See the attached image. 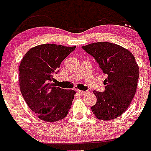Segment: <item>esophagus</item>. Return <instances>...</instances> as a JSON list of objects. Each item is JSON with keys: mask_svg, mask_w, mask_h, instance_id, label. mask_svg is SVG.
<instances>
[{"mask_svg": "<svg viewBox=\"0 0 151 151\" xmlns=\"http://www.w3.org/2000/svg\"><path fill=\"white\" fill-rule=\"evenodd\" d=\"M78 92L80 95H82V96H84V95L87 94L88 93V92H86V91H81V90H78Z\"/></svg>", "mask_w": 151, "mask_h": 151, "instance_id": "esophagus-1", "label": "esophagus"}]
</instances>
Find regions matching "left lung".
<instances>
[{
	"label": "left lung",
	"instance_id": "1",
	"mask_svg": "<svg viewBox=\"0 0 151 151\" xmlns=\"http://www.w3.org/2000/svg\"><path fill=\"white\" fill-rule=\"evenodd\" d=\"M82 48L94 57L107 75L105 91L93 92L97 101L91 110L99 119H114L128 109L133 99L139 74L138 64L131 52L116 44L96 42Z\"/></svg>",
	"mask_w": 151,
	"mask_h": 151
}]
</instances>
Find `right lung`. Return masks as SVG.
Here are the masks:
<instances>
[{
	"label": "right lung",
	"instance_id": "obj_1",
	"mask_svg": "<svg viewBox=\"0 0 151 151\" xmlns=\"http://www.w3.org/2000/svg\"><path fill=\"white\" fill-rule=\"evenodd\" d=\"M73 47L45 44L32 48L19 65L20 91L27 105L42 121L58 122L68 114L75 91L55 87L52 81Z\"/></svg>",
	"mask_w": 151,
	"mask_h": 151
}]
</instances>
